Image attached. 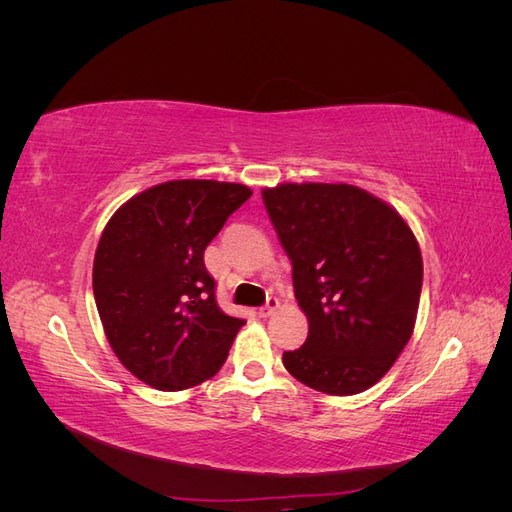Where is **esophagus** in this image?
I'll return each instance as SVG.
<instances>
[{"label":"esophagus","mask_w":512,"mask_h":512,"mask_svg":"<svg viewBox=\"0 0 512 512\" xmlns=\"http://www.w3.org/2000/svg\"><path fill=\"white\" fill-rule=\"evenodd\" d=\"M277 307H280V301H277L275 297H269V299H267V303L260 307V312H258V314H260V318H267V316H271V314L275 312Z\"/></svg>","instance_id":"esophagus-1"}]
</instances>
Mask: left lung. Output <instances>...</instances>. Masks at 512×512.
Returning <instances> with one entry per match:
<instances>
[{
	"mask_svg": "<svg viewBox=\"0 0 512 512\" xmlns=\"http://www.w3.org/2000/svg\"><path fill=\"white\" fill-rule=\"evenodd\" d=\"M292 260L305 344L284 352L299 382L356 395L393 367L412 335L423 258L401 215L348 183H284L262 192Z\"/></svg>",
	"mask_w": 512,
	"mask_h": 512,
	"instance_id": "left-lung-1",
	"label": "left lung"
}]
</instances>
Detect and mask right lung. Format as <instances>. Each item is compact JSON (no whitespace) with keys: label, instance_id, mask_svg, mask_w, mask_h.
<instances>
[{"label":"right lung","instance_id":"right-lung-1","mask_svg":"<svg viewBox=\"0 0 512 512\" xmlns=\"http://www.w3.org/2000/svg\"><path fill=\"white\" fill-rule=\"evenodd\" d=\"M252 190L181 179L130 198L106 224L94 297L117 359L145 384L181 391L224 365L243 318L224 314L205 250Z\"/></svg>","mask_w":512,"mask_h":512}]
</instances>
